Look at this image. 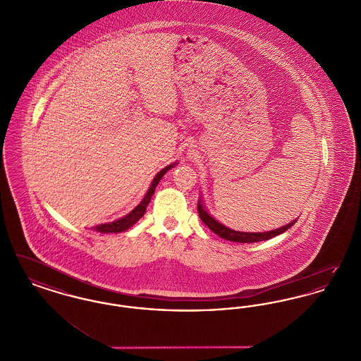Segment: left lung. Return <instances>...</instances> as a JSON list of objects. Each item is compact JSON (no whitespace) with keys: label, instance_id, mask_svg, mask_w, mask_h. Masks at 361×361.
I'll list each match as a JSON object with an SVG mask.
<instances>
[{"label":"left lung","instance_id":"left-lung-1","mask_svg":"<svg viewBox=\"0 0 361 361\" xmlns=\"http://www.w3.org/2000/svg\"><path fill=\"white\" fill-rule=\"evenodd\" d=\"M197 212L200 219L203 221V224H206L207 227L214 231L216 235H219L221 238H224L227 240H233V242H240V243H250V242H259V240H267L274 238L276 235L287 231L291 226L295 224L296 219L292 221L291 224H286L280 228H276L272 231H265V233H245V231H235L231 230L228 227H226L224 224H219L216 219H214L208 212L206 211L204 206L202 204V202H197Z\"/></svg>","mask_w":361,"mask_h":361}]
</instances>
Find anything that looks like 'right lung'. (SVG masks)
Wrapping results in <instances>:
<instances>
[{
  "instance_id": "add662e5",
  "label": "right lung",
  "mask_w": 361,
  "mask_h": 361,
  "mask_svg": "<svg viewBox=\"0 0 361 361\" xmlns=\"http://www.w3.org/2000/svg\"><path fill=\"white\" fill-rule=\"evenodd\" d=\"M174 165H176V164L168 165V166L164 168L161 172H158L155 174L154 180H153V183H152L149 190L146 192L143 200H142L130 214H127L126 216H123V218L118 219V221H114V222H111V224H99V226L93 227V230H94V231H99V233H121V231L128 230L133 224H137V221L145 215L146 207L149 206V203H150V200H152V196L154 195L155 187L158 185L159 180L164 177L165 173L168 172L169 169H172Z\"/></svg>"
}]
</instances>
